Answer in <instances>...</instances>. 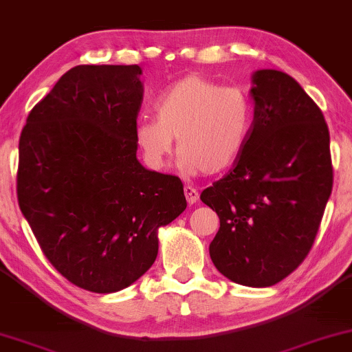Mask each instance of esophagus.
Returning <instances> with one entry per match:
<instances>
[{"label": "esophagus", "mask_w": 352, "mask_h": 352, "mask_svg": "<svg viewBox=\"0 0 352 352\" xmlns=\"http://www.w3.org/2000/svg\"><path fill=\"white\" fill-rule=\"evenodd\" d=\"M184 191H185L186 203H188L190 206H193V204L196 203V201H198V198H199V193H198V191H196L195 188H191V186H185Z\"/></svg>", "instance_id": "1"}]
</instances>
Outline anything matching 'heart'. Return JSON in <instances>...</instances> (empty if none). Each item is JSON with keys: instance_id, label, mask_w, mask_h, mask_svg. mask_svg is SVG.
Here are the masks:
<instances>
[{"instance_id": "obj_1", "label": "heart", "mask_w": 352, "mask_h": 352, "mask_svg": "<svg viewBox=\"0 0 352 352\" xmlns=\"http://www.w3.org/2000/svg\"><path fill=\"white\" fill-rule=\"evenodd\" d=\"M252 122L254 102L246 90L190 74L159 96L156 119H138L133 135L143 161L154 170L166 168L177 138L180 167L214 175L240 159Z\"/></svg>"}]
</instances>
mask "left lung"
<instances>
[{
	"mask_svg": "<svg viewBox=\"0 0 352 352\" xmlns=\"http://www.w3.org/2000/svg\"><path fill=\"white\" fill-rule=\"evenodd\" d=\"M254 122L232 170L201 193L220 219L215 269L245 287L282 282L311 251L333 186L322 111L292 75L252 74Z\"/></svg>",
	"mask_w": 352,
	"mask_h": 352,
	"instance_id": "left-lung-1",
	"label": "left lung"
}]
</instances>
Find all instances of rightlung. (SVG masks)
Masks as SVG:
<instances>
[{
  "label": "right lung",
  "instance_id": "obj_1",
  "mask_svg": "<svg viewBox=\"0 0 352 352\" xmlns=\"http://www.w3.org/2000/svg\"><path fill=\"white\" fill-rule=\"evenodd\" d=\"M140 65H77L30 111L17 198L48 261L70 283L116 293L157 257V230L186 209L179 177L144 168L135 124Z\"/></svg>",
  "mask_w": 352,
  "mask_h": 352
}]
</instances>
